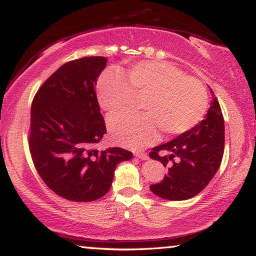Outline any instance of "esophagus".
I'll return each instance as SVG.
<instances>
[{
	"mask_svg": "<svg viewBox=\"0 0 256 256\" xmlns=\"http://www.w3.org/2000/svg\"><path fill=\"white\" fill-rule=\"evenodd\" d=\"M134 155L138 157V158H140V160H148V155H146V152H135Z\"/></svg>",
	"mask_w": 256,
	"mask_h": 256,
	"instance_id": "34e87169",
	"label": "esophagus"
}]
</instances>
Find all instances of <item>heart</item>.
<instances>
[{"mask_svg":"<svg viewBox=\"0 0 256 256\" xmlns=\"http://www.w3.org/2000/svg\"><path fill=\"white\" fill-rule=\"evenodd\" d=\"M136 98L144 113H116L108 118V130L118 144L142 148L157 136V126L166 135H180L204 118L208 98L200 80L185 76L166 62H141L132 66L126 78L104 72L98 82V101L107 112L124 110Z\"/></svg>","mask_w":256,"mask_h":256,"instance_id":"heart-1","label":"heart"}]
</instances>
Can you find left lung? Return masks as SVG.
Wrapping results in <instances>:
<instances>
[{
    "instance_id": "obj_1",
    "label": "left lung",
    "mask_w": 256,
    "mask_h": 256,
    "mask_svg": "<svg viewBox=\"0 0 256 256\" xmlns=\"http://www.w3.org/2000/svg\"><path fill=\"white\" fill-rule=\"evenodd\" d=\"M225 146L222 108L212 92L211 106L204 120L172 141L152 148L149 156L169 166L160 183L150 185L158 197L185 200L205 188L218 171Z\"/></svg>"
}]
</instances>
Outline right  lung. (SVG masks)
<instances>
[{
    "instance_id": "obj_1",
    "label": "right lung",
    "mask_w": 256,
    "mask_h": 256,
    "mask_svg": "<svg viewBox=\"0 0 256 256\" xmlns=\"http://www.w3.org/2000/svg\"><path fill=\"white\" fill-rule=\"evenodd\" d=\"M104 57H84L60 66L31 106L29 146L34 168L56 194L72 202H93L107 194L118 163L132 154L96 146L106 134L96 99V80Z\"/></svg>"
}]
</instances>
